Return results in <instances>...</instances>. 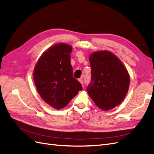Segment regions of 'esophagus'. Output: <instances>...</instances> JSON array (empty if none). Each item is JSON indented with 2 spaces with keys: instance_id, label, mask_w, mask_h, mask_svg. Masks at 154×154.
Wrapping results in <instances>:
<instances>
[{
  "instance_id": "34e87169",
  "label": "esophagus",
  "mask_w": 154,
  "mask_h": 154,
  "mask_svg": "<svg viewBox=\"0 0 154 154\" xmlns=\"http://www.w3.org/2000/svg\"><path fill=\"white\" fill-rule=\"evenodd\" d=\"M78 81H79V82H80L81 84L83 85V80H82V79H78Z\"/></svg>"
}]
</instances>
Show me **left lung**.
I'll list each match as a JSON object with an SVG mask.
<instances>
[{"mask_svg":"<svg viewBox=\"0 0 154 154\" xmlns=\"http://www.w3.org/2000/svg\"><path fill=\"white\" fill-rule=\"evenodd\" d=\"M92 82L88 96L102 110H109L125 99L130 85V75L122 62L110 51H99L91 54Z\"/></svg>","mask_w":154,"mask_h":154,"instance_id":"obj_1","label":"left lung"}]
</instances>
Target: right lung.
Returning a JSON list of instances; mask_svg holds the SVG:
<instances>
[{
    "label": "right lung",
    "mask_w": 154,
    "mask_h": 154,
    "mask_svg": "<svg viewBox=\"0 0 154 154\" xmlns=\"http://www.w3.org/2000/svg\"><path fill=\"white\" fill-rule=\"evenodd\" d=\"M72 46L56 44L42 53L34 68L33 80L39 95L56 109L66 106L78 92L81 83L72 76Z\"/></svg>",
    "instance_id": "obj_1"
}]
</instances>
